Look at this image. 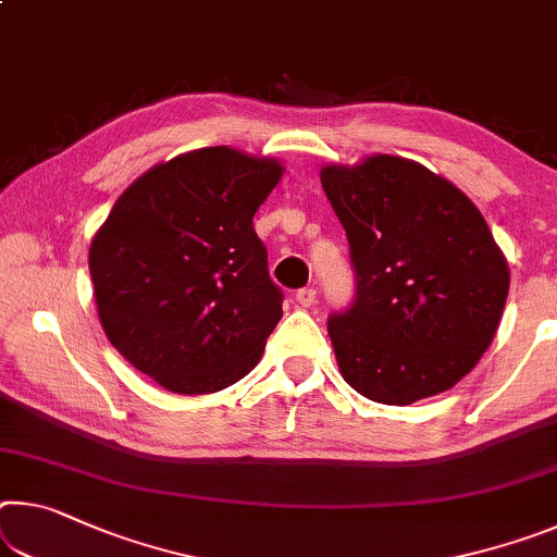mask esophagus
Masks as SVG:
<instances>
[{
    "instance_id": "esophagus-1",
    "label": "esophagus",
    "mask_w": 557,
    "mask_h": 557,
    "mask_svg": "<svg viewBox=\"0 0 557 557\" xmlns=\"http://www.w3.org/2000/svg\"><path fill=\"white\" fill-rule=\"evenodd\" d=\"M297 302L302 305V307H312L317 302V289L314 287L297 289Z\"/></svg>"
}]
</instances>
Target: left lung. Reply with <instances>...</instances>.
I'll return each instance as SVG.
<instances>
[{"mask_svg":"<svg viewBox=\"0 0 557 557\" xmlns=\"http://www.w3.org/2000/svg\"><path fill=\"white\" fill-rule=\"evenodd\" d=\"M320 181L357 275L355 302L326 322L344 382L392 406L451 389L491 347L510 287L481 210L399 156L324 165Z\"/></svg>","mask_w":557,"mask_h":557,"instance_id":"1","label":"left lung"}]
</instances>
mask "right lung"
I'll list each match as a JSON object with an SVG mask.
<instances>
[{
	"instance_id": "right-lung-1",
	"label": "right lung",
	"mask_w": 557,
	"mask_h": 557,
	"mask_svg": "<svg viewBox=\"0 0 557 557\" xmlns=\"http://www.w3.org/2000/svg\"><path fill=\"white\" fill-rule=\"evenodd\" d=\"M282 171L227 146L181 153L131 183L94 235L106 337L163 389L213 394L260 361L282 289L252 215Z\"/></svg>"
}]
</instances>
